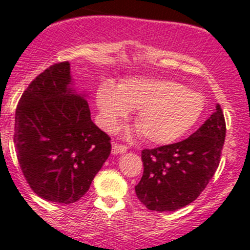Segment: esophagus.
Segmentation results:
<instances>
[{
	"instance_id": "obj_1",
	"label": "esophagus",
	"mask_w": 250,
	"mask_h": 250,
	"mask_svg": "<svg viewBox=\"0 0 250 250\" xmlns=\"http://www.w3.org/2000/svg\"><path fill=\"white\" fill-rule=\"evenodd\" d=\"M112 150H114V152H116V154H123V152H125L127 150V146L126 145H123V144H118V143H114L112 144Z\"/></svg>"
}]
</instances>
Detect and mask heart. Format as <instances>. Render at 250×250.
<instances>
[{"mask_svg":"<svg viewBox=\"0 0 250 250\" xmlns=\"http://www.w3.org/2000/svg\"><path fill=\"white\" fill-rule=\"evenodd\" d=\"M103 126L114 130L136 111L141 135L152 144H170L185 135L198 123L205 100L196 90L165 79L136 77L118 87L104 83L96 91Z\"/></svg>","mask_w":250,"mask_h":250,"instance_id":"heart-1","label":"heart"}]
</instances>
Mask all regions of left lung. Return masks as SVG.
Here are the masks:
<instances>
[{"mask_svg":"<svg viewBox=\"0 0 250 250\" xmlns=\"http://www.w3.org/2000/svg\"><path fill=\"white\" fill-rule=\"evenodd\" d=\"M220 105L188 139L155 149H144V173L135 193L149 210L174 211L202 194L219 167L225 140Z\"/></svg>","mask_w":250,"mask_h":250,"instance_id":"1","label":"left lung"}]
</instances>
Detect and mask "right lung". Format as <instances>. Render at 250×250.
<instances>
[{"label": "right lung", "mask_w": 250, "mask_h": 250, "mask_svg": "<svg viewBox=\"0 0 250 250\" xmlns=\"http://www.w3.org/2000/svg\"><path fill=\"white\" fill-rule=\"evenodd\" d=\"M70 63L51 65L19 101L13 141L26 182L42 199L71 204L89 190L111 152L87 100L70 87Z\"/></svg>", "instance_id": "right-lung-1"}]
</instances>
